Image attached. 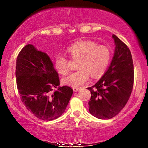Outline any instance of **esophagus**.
Masks as SVG:
<instances>
[{"instance_id": "1", "label": "esophagus", "mask_w": 148, "mask_h": 148, "mask_svg": "<svg viewBox=\"0 0 148 148\" xmlns=\"http://www.w3.org/2000/svg\"><path fill=\"white\" fill-rule=\"evenodd\" d=\"M80 90H81V88H76V87L73 88V90H74V92H77Z\"/></svg>"}]
</instances>
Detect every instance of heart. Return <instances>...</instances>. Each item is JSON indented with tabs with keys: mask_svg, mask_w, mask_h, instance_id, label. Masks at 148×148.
Here are the masks:
<instances>
[{
	"mask_svg": "<svg viewBox=\"0 0 148 148\" xmlns=\"http://www.w3.org/2000/svg\"><path fill=\"white\" fill-rule=\"evenodd\" d=\"M66 53L74 60H79V70L72 72L62 79V83L71 87H80L86 83L90 75L97 78L106 72L111 59V52L106 46L98 45L92 41H79L69 46ZM54 67L59 74L68 72V60L62 55H58L54 60Z\"/></svg>",
	"mask_w": 148,
	"mask_h": 148,
	"instance_id": "obj_1",
	"label": "heart"
}]
</instances>
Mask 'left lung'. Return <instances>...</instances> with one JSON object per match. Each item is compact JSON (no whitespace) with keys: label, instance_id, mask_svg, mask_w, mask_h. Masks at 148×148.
I'll return each mask as SVG.
<instances>
[{"label":"left lung","instance_id":"1","mask_svg":"<svg viewBox=\"0 0 148 148\" xmlns=\"http://www.w3.org/2000/svg\"><path fill=\"white\" fill-rule=\"evenodd\" d=\"M115 49L113 59L102 77L92 87L89 112L93 116L110 119L121 111L132 93L134 85V64L128 47L113 35Z\"/></svg>","mask_w":148,"mask_h":148}]
</instances>
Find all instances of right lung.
<instances>
[{
  "mask_svg": "<svg viewBox=\"0 0 148 148\" xmlns=\"http://www.w3.org/2000/svg\"><path fill=\"white\" fill-rule=\"evenodd\" d=\"M15 74L21 100L35 117L49 121L64 113L73 90L59 86L58 74L45 52L33 45L25 46L16 58ZM54 88L57 90L53 91Z\"/></svg>",
  "mask_w": 148,
  "mask_h": 148,
  "instance_id": "obj_1",
  "label": "right lung"
}]
</instances>
